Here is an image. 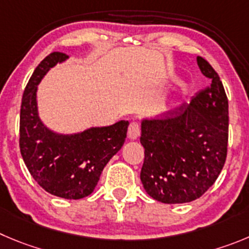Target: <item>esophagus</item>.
Returning <instances> with one entry per match:
<instances>
[{
  "label": "esophagus",
  "mask_w": 249,
  "mask_h": 249,
  "mask_svg": "<svg viewBox=\"0 0 249 249\" xmlns=\"http://www.w3.org/2000/svg\"><path fill=\"white\" fill-rule=\"evenodd\" d=\"M141 132L140 124L138 122H131L129 125V129H127V136H129L131 140H135L136 138H139Z\"/></svg>",
  "instance_id": "34e87169"
}]
</instances>
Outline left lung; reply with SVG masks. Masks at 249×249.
I'll return each mask as SVG.
<instances>
[{"mask_svg":"<svg viewBox=\"0 0 249 249\" xmlns=\"http://www.w3.org/2000/svg\"><path fill=\"white\" fill-rule=\"evenodd\" d=\"M196 61L210 86L199 90L189 104L141 125L145 148L141 182L151 198L164 204L200 198L226 162L229 101L217 72L201 56Z\"/></svg>","mask_w":249,"mask_h":249,"instance_id":"left-lung-1","label":"left lung"}]
</instances>
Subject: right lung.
<instances>
[{
    "label": "right lung",
    "instance_id": "add662e5",
    "mask_svg": "<svg viewBox=\"0 0 249 249\" xmlns=\"http://www.w3.org/2000/svg\"><path fill=\"white\" fill-rule=\"evenodd\" d=\"M67 57L64 53H51L28 81L20 104L19 148L28 171L44 190L76 200L94 190L106 164L124 145L129 122L70 136L44 126L36 109V86L51 67Z\"/></svg>",
    "mask_w": 249,
    "mask_h": 249
}]
</instances>
